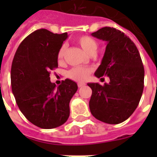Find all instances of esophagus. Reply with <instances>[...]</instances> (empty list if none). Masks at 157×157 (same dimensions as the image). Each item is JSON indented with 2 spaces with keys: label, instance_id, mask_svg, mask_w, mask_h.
<instances>
[{
  "label": "esophagus",
  "instance_id": "obj_1",
  "mask_svg": "<svg viewBox=\"0 0 157 157\" xmlns=\"http://www.w3.org/2000/svg\"><path fill=\"white\" fill-rule=\"evenodd\" d=\"M85 85H86V84H85V83H78V84H77V86H78L79 88H81V87L84 86H85Z\"/></svg>",
  "mask_w": 157,
  "mask_h": 157
}]
</instances>
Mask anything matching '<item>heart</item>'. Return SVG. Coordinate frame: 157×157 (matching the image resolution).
Returning a JSON list of instances; mask_svg holds the SVG:
<instances>
[{
  "instance_id": "obj_1",
  "label": "heart",
  "mask_w": 157,
  "mask_h": 157,
  "mask_svg": "<svg viewBox=\"0 0 157 157\" xmlns=\"http://www.w3.org/2000/svg\"><path fill=\"white\" fill-rule=\"evenodd\" d=\"M82 50L88 54H94L96 50L98 49V43L94 39L88 36H82L81 37L77 38L76 40ZM66 51V45H63L59 48L58 52V59L59 60H62L63 59L64 54ZM91 70L86 67H76L69 70L67 72V76L69 78L77 82H83L88 79L89 76L90 75Z\"/></svg>"
}]
</instances>
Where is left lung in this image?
Listing matches in <instances>:
<instances>
[{"mask_svg":"<svg viewBox=\"0 0 157 157\" xmlns=\"http://www.w3.org/2000/svg\"><path fill=\"white\" fill-rule=\"evenodd\" d=\"M91 35L107 42L98 78L107 76L110 82L101 86L88 83L92 90L91 114L98 121L116 124L129 118L138 107L144 87V67L136 45L124 33L105 27Z\"/></svg>","mask_w":157,"mask_h":157,"instance_id":"left-lung-1","label":"left lung"}]
</instances>
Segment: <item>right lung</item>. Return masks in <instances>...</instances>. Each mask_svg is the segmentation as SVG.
<instances>
[{
    "instance_id": "obj_1",
    "label": "right lung",
    "mask_w": 157,
    "mask_h": 157,
    "mask_svg": "<svg viewBox=\"0 0 157 157\" xmlns=\"http://www.w3.org/2000/svg\"><path fill=\"white\" fill-rule=\"evenodd\" d=\"M67 33L38 29L21 42L11 66V87L16 103L27 119L42 129L64 124L77 84L66 79L56 87L50 71L58 67V52Z\"/></svg>"
}]
</instances>
